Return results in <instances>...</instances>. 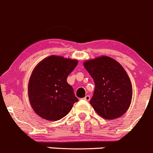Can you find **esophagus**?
I'll return each mask as SVG.
<instances>
[{
    "label": "esophagus",
    "mask_w": 153,
    "mask_h": 153,
    "mask_svg": "<svg viewBox=\"0 0 153 153\" xmlns=\"http://www.w3.org/2000/svg\"><path fill=\"white\" fill-rule=\"evenodd\" d=\"M84 100H85V101H89V100H90V96H89V95H86L85 97H84Z\"/></svg>",
    "instance_id": "obj_1"
}]
</instances>
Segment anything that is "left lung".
I'll use <instances>...</instances> for the list:
<instances>
[{"instance_id":"8db88e82","label":"left lung","mask_w":153,"mask_h":153,"mask_svg":"<svg viewBox=\"0 0 153 153\" xmlns=\"http://www.w3.org/2000/svg\"><path fill=\"white\" fill-rule=\"evenodd\" d=\"M84 66L95 82L90 104L95 112L106 120L122 116L132 97V84L122 66L106 55L87 60Z\"/></svg>"}]
</instances>
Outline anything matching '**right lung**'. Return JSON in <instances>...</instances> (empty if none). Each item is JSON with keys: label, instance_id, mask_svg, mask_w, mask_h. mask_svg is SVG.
I'll list each match as a JSON object with an SVG mask.
<instances>
[{"label": "right lung", "instance_id": "1", "mask_svg": "<svg viewBox=\"0 0 153 153\" xmlns=\"http://www.w3.org/2000/svg\"><path fill=\"white\" fill-rule=\"evenodd\" d=\"M78 63L75 59L51 55L37 64L28 84L29 103L37 115L47 121H58L78 101L67 81Z\"/></svg>", "mask_w": 153, "mask_h": 153}]
</instances>
